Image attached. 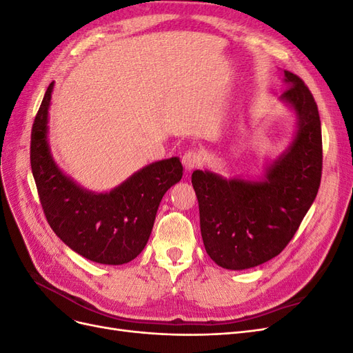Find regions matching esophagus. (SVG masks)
<instances>
[{"label": "esophagus", "mask_w": 353, "mask_h": 353, "mask_svg": "<svg viewBox=\"0 0 353 353\" xmlns=\"http://www.w3.org/2000/svg\"><path fill=\"white\" fill-rule=\"evenodd\" d=\"M201 163H203V157H201V154L197 150H194V148H190V150H187L184 153V156H183V165L185 166L187 170L194 169V168L200 166Z\"/></svg>", "instance_id": "1"}]
</instances>
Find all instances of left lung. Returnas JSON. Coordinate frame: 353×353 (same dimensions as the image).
<instances>
[{"label": "left lung", "mask_w": 353, "mask_h": 353, "mask_svg": "<svg viewBox=\"0 0 353 353\" xmlns=\"http://www.w3.org/2000/svg\"><path fill=\"white\" fill-rule=\"evenodd\" d=\"M281 99L296 110L299 128L288 150L262 183L227 181L212 172L191 175L200 230L212 261L227 270H248L280 254L314 203L323 174L318 105L297 74L285 70Z\"/></svg>", "instance_id": "1"}]
</instances>
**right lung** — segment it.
<instances>
[{
    "label": "right lung",
    "instance_id": "1",
    "mask_svg": "<svg viewBox=\"0 0 353 353\" xmlns=\"http://www.w3.org/2000/svg\"><path fill=\"white\" fill-rule=\"evenodd\" d=\"M52 85L30 132V168L47 222L83 258L105 265L130 262L145 248L160 200L183 178V165L178 157H170L145 166L110 193L82 190L60 172L50 154L47 119Z\"/></svg>",
    "mask_w": 353,
    "mask_h": 353
}]
</instances>
